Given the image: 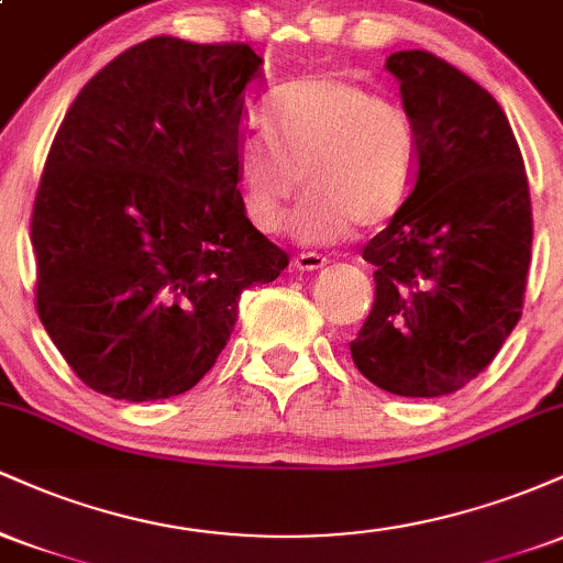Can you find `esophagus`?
I'll list each match as a JSON object with an SVG mask.
<instances>
[{
	"mask_svg": "<svg viewBox=\"0 0 563 563\" xmlns=\"http://www.w3.org/2000/svg\"><path fill=\"white\" fill-rule=\"evenodd\" d=\"M328 260L322 254H314V251H307V254L294 256V267L301 269V273H314V269H322Z\"/></svg>",
	"mask_w": 563,
	"mask_h": 563,
	"instance_id": "1",
	"label": "esophagus"
}]
</instances>
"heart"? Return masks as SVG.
I'll return each mask as SVG.
<instances>
[{
    "label": "heart",
    "instance_id": "b5f03b06",
    "mask_svg": "<svg viewBox=\"0 0 563 563\" xmlns=\"http://www.w3.org/2000/svg\"><path fill=\"white\" fill-rule=\"evenodd\" d=\"M262 119L235 153L241 203L256 230L283 228L299 183L307 196L294 230L307 243H335L354 224L384 228L410 203L421 132L378 89L349 76H303L269 97Z\"/></svg>",
    "mask_w": 563,
    "mask_h": 563
}]
</instances>
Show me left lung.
<instances>
[{"label":"left lung","mask_w":563,"mask_h":563,"mask_svg":"<svg viewBox=\"0 0 563 563\" xmlns=\"http://www.w3.org/2000/svg\"><path fill=\"white\" fill-rule=\"evenodd\" d=\"M421 132L410 203L365 245L376 301L349 344L399 397H444L495 360L521 318L532 203L519 142L487 89L426 49L386 60Z\"/></svg>","instance_id":"8db88e82"}]
</instances>
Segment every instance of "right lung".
<instances>
[{"label":"right lung","mask_w":563,"mask_h":563,"mask_svg":"<svg viewBox=\"0 0 563 563\" xmlns=\"http://www.w3.org/2000/svg\"><path fill=\"white\" fill-rule=\"evenodd\" d=\"M262 79L249 44L156 36L84 84L31 211L36 312L89 389L169 399L217 363L288 254L245 217L235 153Z\"/></svg>","instance_id":"add662e5"}]
</instances>
